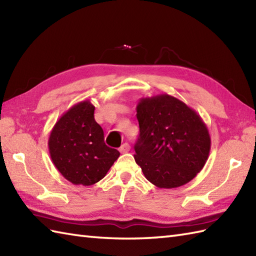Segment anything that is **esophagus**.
<instances>
[{
  "instance_id": "34e87169",
  "label": "esophagus",
  "mask_w": 256,
  "mask_h": 256,
  "mask_svg": "<svg viewBox=\"0 0 256 256\" xmlns=\"http://www.w3.org/2000/svg\"><path fill=\"white\" fill-rule=\"evenodd\" d=\"M128 150H130V145L128 143H124L121 148H120V152H121V153H128Z\"/></svg>"
}]
</instances>
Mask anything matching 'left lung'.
Instances as JSON below:
<instances>
[{"instance_id":"8db88e82","label":"left lung","mask_w":256,"mask_h":256,"mask_svg":"<svg viewBox=\"0 0 256 256\" xmlns=\"http://www.w3.org/2000/svg\"><path fill=\"white\" fill-rule=\"evenodd\" d=\"M140 135L134 158L156 187L186 184L209 157L208 128L194 108L170 94L142 98L136 106Z\"/></svg>"}]
</instances>
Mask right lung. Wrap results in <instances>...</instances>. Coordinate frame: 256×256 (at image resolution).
<instances>
[{
    "mask_svg": "<svg viewBox=\"0 0 256 256\" xmlns=\"http://www.w3.org/2000/svg\"><path fill=\"white\" fill-rule=\"evenodd\" d=\"M94 114V106L89 100L77 103L59 118L48 140L54 165L74 184L100 182L120 156L118 150L106 145Z\"/></svg>",
    "mask_w": 256,
    "mask_h": 256,
    "instance_id": "1",
    "label": "right lung"
}]
</instances>
